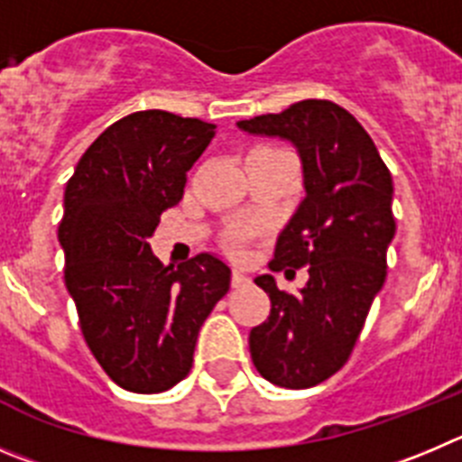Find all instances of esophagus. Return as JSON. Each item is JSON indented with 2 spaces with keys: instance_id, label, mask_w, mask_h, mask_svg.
Listing matches in <instances>:
<instances>
[{
  "instance_id": "obj_1",
  "label": "esophagus",
  "mask_w": 462,
  "mask_h": 462,
  "mask_svg": "<svg viewBox=\"0 0 462 462\" xmlns=\"http://www.w3.org/2000/svg\"><path fill=\"white\" fill-rule=\"evenodd\" d=\"M232 288H244V285H248L251 282V278L246 276V273L241 272H232Z\"/></svg>"
}]
</instances>
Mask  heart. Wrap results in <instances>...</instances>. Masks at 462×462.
I'll use <instances>...</instances> for the list:
<instances>
[{"label": "heart", "instance_id": "obj_1", "mask_svg": "<svg viewBox=\"0 0 462 462\" xmlns=\"http://www.w3.org/2000/svg\"><path fill=\"white\" fill-rule=\"evenodd\" d=\"M251 235H253L251 230H236V232H232V235L227 236V248H230V251L235 253V255H239L241 248H244V244H246V239Z\"/></svg>", "mask_w": 462, "mask_h": 462}]
</instances>
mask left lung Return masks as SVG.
<instances>
[{"label":"left lung","mask_w":462,"mask_h":462,"mask_svg":"<svg viewBox=\"0 0 462 462\" xmlns=\"http://www.w3.org/2000/svg\"><path fill=\"white\" fill-rule=\"evenodd\" d=\"M236 126L290 140L301 159L306 198L278 236L269 269L309 267V282L290 294L272 273L255 278L272 313L253 327L248 345L264 380L309 389L350 359L384 285L386 248L396 235L392 172L364 126L331 101L309 98Z\"/></svg>","instance_id":"8db88e82"}]
</instances>
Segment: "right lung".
<instances>
[{
    "instance_id": "add662e5",
    "label": "right lung",
    "mask_w": 462,
    "mask_h": 462,
    "mask_svg": "<svg viewBox=\"0 0 462 462\" xmlns=\"http://www.w3.org/2000/svg\"><path fill=\"white\" fill-rule=\"evenodd\" d=\"M214 128L165 110L133 112L91 143L66 184V288L91 355L126 392L161 393L184 380L202 322L230 290V267L216 255L163 267L149 246Z\"/></svg>"
}]
</instances>
